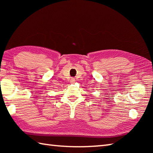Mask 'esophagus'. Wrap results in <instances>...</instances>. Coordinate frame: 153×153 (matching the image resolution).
<instances>
[{
    "mask_svg": "<svg viewBox=\"0 0 153 153\" xmlns=\"http://www.w3.org/2000/svg\"><path fill=\"white\" fill-rule=\"evenodd\" d=\"M71 83H74L75 82V78H74V77H72V78L71 79V81H70Z\"/></svg>",
    "mask_w": 153,
    "mask_h": 153,
    "instance_id": "1",
    "label": "esophagus"
}]
</instances>
